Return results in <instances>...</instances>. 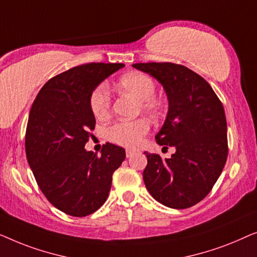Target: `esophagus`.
Returning a JSON list of instances; mask_svg holds the SVG:
<instances>
[{"instance_id":"1","label":"esophagus","mask_w":257,"mask_h":257,"mask_svg":"<svg viewBox=\"0 0 257 257\" xmlns=\"http://www.w3.org/2000/svg\"><path fill=\"white\" fill-rule=\"evenodd\" d=\"M134 153H135V151L132 150V149H127V150H125V155H127V157L132 156V155H133Z\"/></svg>"}]
</instances>
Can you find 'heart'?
<instances>
[{
  "instance_id": "heart-1",
  "label": "heart",
  "mask_w": 257,
  "mask_h": 257,
  "mask_svg": "<svg viewBox=\"0 0 257 257\" xmlns=\"http://www.w3.org/2000/svg\"><path fill=\"white\" fill-rule=\"evenodd\" d=\"M121 87L125 92L142 101V108L148 113L156 114L158 103L154 99L156 94V84L154 79L144 73H132L124 75L120 81ZM111 96L106 84H101L94 89L91 95V109L97 118H104L109 115ZM150 125L148 121H121L111 125L107 130V137L111 142L123 147L135 148L143 142L144 137L149 133Z\"/></svg>"
}]
</instances>
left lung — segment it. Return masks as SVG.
Segmentation results:
<instances>
[{"label":"left lung","instance_id":"1","mask_svg":"<svg viewBox=\"0 0 257 257\" xmlns=\"http://www.w3.org/2000/svg\"><path fill=\"white\" fill-rule=\"evenodd\" d=\"M133 67L163 86L169 109L155 139L160 146L176 148L165 160L144 153V184L164 206L191 207L207 196L226 164L227 122L221 101L204 78L183 65L140 63Z\"/></svg>","mask_w":257,"mask_h":257}]
</instances>
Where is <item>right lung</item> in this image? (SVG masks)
<instances>
[{
    "label": "right lung",
    "mask_w": 257,
    "mask_h": 257,
    "mask_svg": "<svg viewBox=\"0 0 257 257\" xmlns=\"http://www.w3.org/2000/svg\"><path fill=\"white\" fill-rule=\"evenodd\" d=\"M123 64L89 63L46 82L32 103L25 153L39 189L51 204L72 216H86L107 200L123 148L106 143L101 156L85 149L95 127L91 95Z\"/></svg>",
    "instance_id": "1"
}]
</instances>
